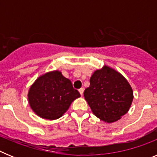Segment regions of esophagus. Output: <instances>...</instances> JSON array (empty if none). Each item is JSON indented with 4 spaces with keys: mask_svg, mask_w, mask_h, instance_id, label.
Segmentation results:
<instances>
[{
    "mask_svg": "<svg viewBox=\"0 0 157 157\" xmlns=\"http://www.w3.org/2000/svg\"><path fill=\"white\" fill-rule=\"evenodd\" d=\"M83 91H84V90H83L82 88H81V89H79V90H78V92L80 93V94H81V96L83 95Z\"/></svg>",
    "mask_w": 157,
    "mask_h": 157,
    "instance_id": "obj_1",
    "label": "esophagus"
}]
</instances>
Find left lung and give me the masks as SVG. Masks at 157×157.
I'll return each mask as SVG.
<instances>
[{
	"label": "left lung",
	"instance_id": "1",
	"mask_svg": "<svg viewBox=\"0 0 157 157\" xmlns=\"http://www.w3.org/2000/svg\"><path fill=\"white\" fill-rule=\"evenodd\" d=\"M84 91L85 100L93 113L105 123L120 120L130 109L134 93L125 77L111 67L96 70Z\"/></svg>",
	"mask_w": 157,
	"mask_h": 157
}]
</instances>
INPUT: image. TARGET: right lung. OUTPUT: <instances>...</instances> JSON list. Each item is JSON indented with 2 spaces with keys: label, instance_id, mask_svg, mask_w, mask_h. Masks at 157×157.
<instances>
[{
  "label": "right lung",
  "instance_id": "right-lung-1",
  "mask_svg": "<svg viewBox=\"0 0 157 157\" xmlns=\"http://www.w3.org/2000/svg\"><path fill=\"white\" fill-rule=\"evenodd\" d=\"M81 95L71 80L59 70L41 75L30 86L27 94L33 112L45 120H57L68 110L71 104Z\"/></svg>",
  "mask_w": 157,
  "mask_h": 157
}]
</instances>
